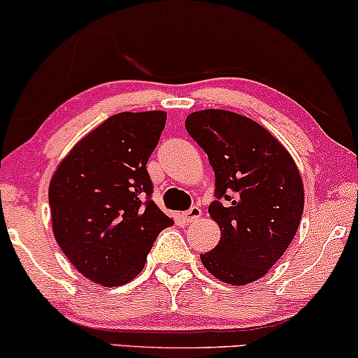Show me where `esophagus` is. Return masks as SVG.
Returning <instances> with one entry per match:
<instances>
[{
  "instance_id": "1",
  "label": "esophagus",
  "mask_w": 358,
  "mask_h": 358,
  "mask_svg": "<svg viewBox=\"0 0 358 358\" xmlns=\"http://www.w3.org/2000/svg\"><path fill=\"white\" fill-rule=\"evenodd\" d=\"M180 217L185 223H192V222H197V220L202 217V208L197 207V205H194V207H190L187 212H182L180 213Z\"/></svg>"
}]
</instances>
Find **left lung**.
Segmentation results:
<instances>
[{"instance_id": "left-lung-1", "label": "left lung", "mask_w": 358, "mask_h": 358, "mask_svg": "<svg viewBox=\"0 0 358 358\" xmlns=\"http://www.w3.org/2000/svg\"><path fill=\"white\" fill-rule=\"evenodd\" d=\"M185 129L208 156L218 199L208 213L222 238L200 261L218 280L246 285L266 275L295 238L305 205L300 171L271 131L236 112H192Z\"/></svg>"}]
</instances>
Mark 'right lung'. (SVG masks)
Returning <instances> with one entry per match:
<instances>
[{
	"label": "right lung",
	"instance_id": "1",
	"mask_svg": "<svg viewBox=\"0 0 358 358\" xmlns=\"http://www.w3.org/2000/svg\"><path fill=\"white\" fill-rule=\"evenodd\" d=\"M166 112H120L81 138L48 187L58 246L78 272L119 287L143 271L158 234L173 218L158 208L146 163Z\"/></svg>",
	"mask_w": 358,
	"mask_h": 358
}]
</instances>
